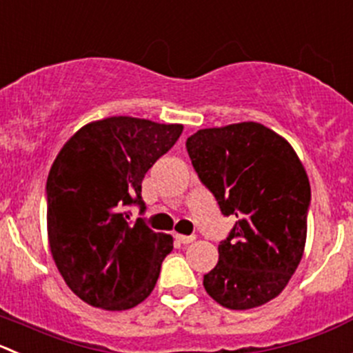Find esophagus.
Instances as JSON below:
<instances>
[{
  "label": "esophagus",
  "instance_id": "34e87169",
  "mask_svg": "<svg viewBox=\"0 0 353 353\" xmlns=\"http://www.w3.org/2000/svg\"><path fill=\"white\" fill-rule=\"evenodd\" d=\"M176 241L183 243V245H188V243L194 241V236H184V234H176Z\"/></svg>",
  "mask_w": 353,
  "mask_h": 353
}]
</instances>
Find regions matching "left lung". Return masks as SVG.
Instances as JSON below:
<instances>
[{"label": "left lung", "instance_id": "1", "mask_svg": "<svg viewBox=\"0 0 353 353\" xmlns=\"http://www.w3.org/2000/svg\"><path fill=\"white\" fill-rule=\"evenodd\" d=\"M201 183L236 224L203 276L225 309L263 305L285 290L302 260L310 184L285 138L259 122L200 129L186 141Z\"/></svg>", "mask_w": 353, "mask_h": 353}]
</instances>
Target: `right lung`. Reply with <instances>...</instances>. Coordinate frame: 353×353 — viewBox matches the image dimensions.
<instances>
[{"mask_svg": "<svg viewBox=\"0 0 353 353\" xmlns=\"http://www.w3.org/2000/svg\"><path fill=\"white\" fill-rule=\"evenodd\" d=\"M183 132L181 124L108 117L79 129L46 181L48 241L68 288L90 305L128 310L153 292L172 236L141 217V183Z\"/></svg>", "mask_w": 353, "mask_h": 353, "instance_id": "right-lung-1", "label": "right lung"}]
</instances>
